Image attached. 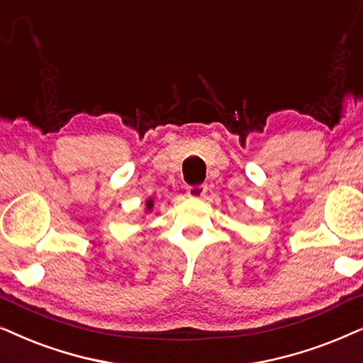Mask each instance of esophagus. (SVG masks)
<instances>
[{"instance_id": "34e87169", "label": "esophagus", "mask_w": 363, "mask_h": 363, "mask_svg": "<svg viewBox=\"0 0 363 363\" xmlns=\"http://www.w3.org/2000/svg\"><path fill=\"white\" fill-rule=\"evenodd\" d=\"M206 190H208V186L206 185H196V186H188L186 193L188 196H193V199H201V196L206 193Z\"/></svg>"}]
</instances>
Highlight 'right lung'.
I'll use <instances>...</instances> for the list:
<instances>
[{"instance_id":"1","label":"right lung","mask_w":363,"mask_h":363,"mask_svg":"<svg viewBox=\"0 0 363 363\" xmlns=\"http://www.w3.org/2000/svg\"><path fill=\"white\" fill-rule=\"evenodd\" d=\"M147 206H148V210H150V208H152V206H153V201H152V200H150V201H148V203H147Z\"/></svg>"}]
</instances>
